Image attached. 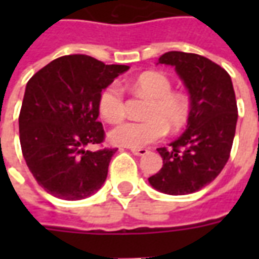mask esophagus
<instances>
[{"mask_svg": "<svg viewBox=\"0 0 259 259\" xmlns=\"http://www.w3.org/2000/svg\"><path fill=\"white\" fill-rule=\"evenodd\" d=\"M130 151L133 152L135 155H137V157H141V155H146L148 150L147 148H130Z\"/></svg>", "mask_w": 259, "mask_h": 259, "instance_id": "obj_1", "label": "esophagus"}]
</instances>
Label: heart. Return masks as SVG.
Returning <instances> with one entry per match:
<instances>
[{
    "label": "heart",
    "instance_id": "obj_1",
    "mask_svg": "<svg viewBox=\"0 0 259 259\" xmlns=\"http://www.w3.org/2000/svg\"><path fill=\"white\" fill-rule=\"evenodd\" d=\"M133 89L150 98L144 122H123L109 132V141L115 146L143 148L162 139L168 126L176 130L185 124L189 107L179 94L172 93L170 80L158 72H146L133 81ZM98 111L109 123L119 122L124 115L122 90L116 83L105 87L98 98Z\"/></svg>",
    "mask_w": 259,
    "mask_h": 259
}]
</instances>
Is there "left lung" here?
I'll return each instance as SVG.
<instances>
[{
    "instance_id": "8db88e82",
    "label": "left lung",
    "mask_w": 259,
    "mask_h": 259,
    "mask_svg": "<svg viewBox=\"0 0 259 259\" xmlns=\"http://www.w3.org/2000/svg\"><path fill=\"white\" fill-rule=\"evenodd\" d=\"M159 64L179 74L190 96V112L185 133L157 150L163 165L148 182L165 194H191L215 180L228 162L237 123L233 83L225 69L197 54L169 51Z\"/></svg>"
}]
</instances>
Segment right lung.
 I'll return each mask as SVG.
<instances>
[{
    "label": "right lung",
    "mask_w": 259,
    "mask_h": 259,
    "mask_svg": "<svg viewBox=\"0 0 259 259\" xmlns=\"http://www.w3.org/2000/svg\"><path fill=\"white\" fill-rule=\"evenodd\" d=\"M129 70L89 55H65L27 84L19 115L20 147L37 183L57 198L83 200L107 180L115 148L85 150L104 140L97 118L101 91Z\"/></svg>",
    "instance_id": "obj_1"
}]
</instances>
